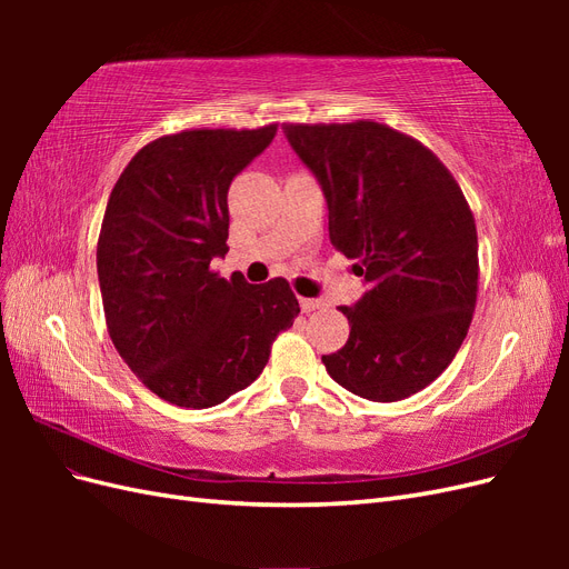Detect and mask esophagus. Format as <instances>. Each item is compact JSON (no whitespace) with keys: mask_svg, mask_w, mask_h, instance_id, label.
<instances>
[{"mask_svg":"<svg viewBox=\"0 0 569 569\" xmlns=\"http://www.w3.org/2000/svg\"><path fill=\"white\" fill-rule=\"evenodd\" d=\"M299 306H301L303 313H313L316 308H320V301H318V299H306V297H301V299H299Z\"/></svg>","mask_w":569,"mask_h":569,"instance_id":"obj_1","label":"esophagus"}]
</instances>
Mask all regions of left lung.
Masks as SVG:
<instances>
[{
  "instance_id": "1",
  "label": "left lung",
  "mask_w": 569,
  "mask_h": 569,
  "mask_svg": "<svg viewBox=\"0 0 569 569\" xmlns=\"http://www.w3.org/2000/svg\"><path fill=\"white\" fill-rule=\"evenodd\" d=\"M284 134L322 187L332 247L370 282L356 306H339L351 332L322 363L363 399H408L449 368L470 330V203L432 149L385 123H284Z\"/></svg>"
}]
</instances>
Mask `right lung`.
<instances>
[{
	"label": "right lung",
	"instance_id": "1",
	"mask_svg": "<svg viewBox=\"0 0 569 569\" xmlns=\"http://www.w3.org/2000/svg\"><path fill=\"white\" fill-rule=\"evenodd\" d=\"M278 123L194 128L144 144L111 189L97 242L109 337L140 382L180 408H211L263 372L295 325L284 278L211 270L228 253V189Z\"/></svg>",
	"mask_w": 569,
	"mask_h": 569
}]
</instances>
